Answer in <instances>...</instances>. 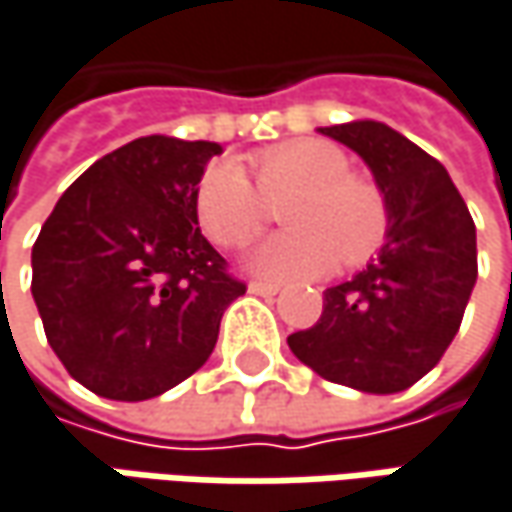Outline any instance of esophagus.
Segmentation results:
<instances>
[{
  "label": "esophagus",
  "instance_id": "34e87169",
  "mask_svg": "<svg viewBox=\"0 0 512 512\" xmlns=\"http://www.w3.org/2000/svg\"><path fill=\"white\" fill-rule=\"evenodd\" d=\"M278 284H266V281H252L249 284V292H255V295H263V298H269V295H278Z\"/></svg>",
  "mask_w": 512,
  "mask_h": 512
}]
</instances>
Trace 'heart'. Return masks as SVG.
<instances>
[{
	"instance_id": "obj_1",
	"label": "heart",
	"mask_w": 512,
	"mask_h": 512,
	"mask_svg": "<svg viewBox=\"0 0 512 512\" xmlns=\"http://www.w3.org/2000/svg\"><path fill=\"white\" fill-rule=\"evenodd\" d=\"M249 173L234 159L205 167L194 194L202 231L217 246H246L263 231L269 208L284 202L281 220L289 231L249 255V269L278 281H310L336 269L365 266L385 246L391 202L371 176L353 173L342 147L301 138L249 159Z\"/></svg>"
}]
</instances>
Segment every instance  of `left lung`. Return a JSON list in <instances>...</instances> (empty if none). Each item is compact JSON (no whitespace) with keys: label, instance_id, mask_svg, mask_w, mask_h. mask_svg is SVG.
<instances>
[{"label":"left lung","instance_id":"obj_1","mask_svg":"<svg viewBox=\"0 0 512 512\" xmlns=\"http://www.w3.org/2000/svg\"><path fill=\"white\" fill-rule=\"evenodd\" d=\"M371 167L391 202L376 260L324 292L313 327L289 350L318 376L365 394H397L452 345L478 278L475 223L446 167L379 121L321 127Z\"/></svg>","mask_w":512,"mask_h":512}]
</instances>
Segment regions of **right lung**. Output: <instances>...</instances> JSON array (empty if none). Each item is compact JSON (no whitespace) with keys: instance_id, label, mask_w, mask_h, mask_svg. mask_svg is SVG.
Segmentation results:
<instances>
[{"instance_id":"right-lung-1","label":"right lung","mask_w":512,"mask_h":512,"mask_svg":"<svg viewBox=\"0 0 512 512\" xmlns=\"http://www.w3.org/2000/svg\"><path fill=\"white\" fill-rule=\"evenodd\" d=\"M223 147L144 136L106 153L57 199L31 252V295L66 371L138 403L199 371L246 292L202 237L199 176Z\"/></svg>"}]
</instances>
